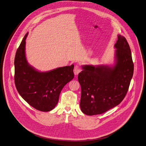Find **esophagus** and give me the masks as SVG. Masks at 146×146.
I'll return each instance as SVG.
<instances>
[{
    "instance_id": "obj_1",
    "label": "esophagus",
    "mask_w": 146,
    "mask_h": 146,
    "mask_svg": "<svg viewBox=\"0 0 146 146\" xmlns=\"http://www.w3.org/2000/svg\"><path fill=\"white\" fill-rule=\"evenodd\" d=\"M81 72V69L79 66H76L74 68V73L76 76L78 75L79 73Z\"/></svg>"
}]
</instances>
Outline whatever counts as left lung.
I'll return each instance as SVG.
<instances>
[{"label": "left lung", "mask_w": 146, "mask_h": 146, "mask_svg": "<svg viewBox=\"0 0 146 146\" xmlns=\"http://www.w3.org/2000/svg\"><path fill=\"white\" fill-rule=\"evenodd\" d=\"M115 63L107 65H84L79 73L81 86L80 107L88 115L100 114L118 105L125 97L133 77L134 64L125 38L118 35L114 45Z\"/></svg>", "instance_id": "1"}]
</instances>
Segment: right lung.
Returning a JSON list of instances; mask_svg holds the SVG:
<instances>
[{"label":"right lung","instance_id":"add662e5","mask_svg":"<svg viewBox=\"0 0 146 146\" xmlns=\"http://www.w3.org/2000/svg\"><path fill=\"white\" fill-rule=\"evenodd\" d=\"M26 34L18 48L14 59V81L23 98L35 109L48 112L56 107L64 86L74 78V65L42 72L27 62L25 56Z\"/></svg>","mask_w":146,"mask_h":146}]
</instances>
